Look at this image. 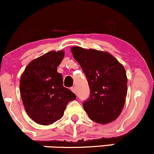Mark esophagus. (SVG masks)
I'll list each match as a JSON object with an SVG mask.
<instances>
[{
    "mask_svg": "<svg viewBox=\"0 0 154 154\" xmlns=\"http://www.w3.org/2000/svg\"><path fill=\"white\" fill-rule=\"evenodd\" d=\"M71 91L73 92V93H77V88H76L75 87H72L71 88Z\"/></svg>",
    "mask_w": 154,
    "mask_h": 154,
    "instance_id": "obj_1",
    "label": "esophagus"
}]
</instances>
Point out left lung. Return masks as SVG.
Returning <instances> with one entry per match:
<instances>
[{
    "mask_svg": "<svg viewBox=\"0 0 154 154\" xmlns=\"http://www.w3.org/2000/svg\"><path fill=\"white\" fill-rule=\"evenodd\" d=\"M71 51L87 78L90 96L82 105L93 121L102 125L114 121L125 103L128 78L122 65L107 52L72 47Z\"/></svg>",
    "mask_w": 154,
    "mask_h": 154,
    "instance_id": "left-lung-1",
    "label": "left lung"
}]
</instances>
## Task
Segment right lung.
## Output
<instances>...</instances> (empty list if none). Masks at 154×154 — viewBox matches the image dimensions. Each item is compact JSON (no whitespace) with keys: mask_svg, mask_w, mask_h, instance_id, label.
Listing matches in <instances>:
<instances>
[{"mask_svg":"<svg viewBox=\"0 0 154 154\" xmlns=\"http://www.w3.org/2000/svg\"><path fill=\"white\" fill-rule=\"evenodd\" d=\"M64 52L53 51L32 61L20 79V94L24 109L33 121L42 125L53 124L62 117L66 105L76 95L63 86L57 72Z\"/></svg>","mask_w":154,"mask_h":154,"instance_id":"add662e5","label":"right lung"}]
</instances>
